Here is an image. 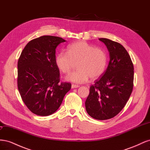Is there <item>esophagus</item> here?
<instances>
[{
  "instance_id": "1",
  "label": "esophagus",
  "mask_w": 150,
  "mask_h": 150,
  "mask_svg": "<svg viewBox=\"0 0 150 150\" xmlns=\"http://www.w3.org/2000/svg\"><path fill=\"white\" fill-rule=\"evenodd\" d=\"M79 86L76 85V84H72V86H71L72 88H79Z\"/></svg>"
}]
</instances>
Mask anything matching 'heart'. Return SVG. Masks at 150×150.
<instances>
[{
	"mask_svg": "<svg viewBox=\"0 0 150 150\" xmlns=\"http://www.w3.org/2000/svg\"><path fill=\"white\" fill-rule=\"evenodd\" d=\"M77 62L78 69L68 75L66 79L72 83H83L90 77L95 79L102 76L106 66V54L103 49L92 44L78 41L68 46L67 53L59 52L55 58L56 66L64 74L69 73Z\"/></svg>",
	"mask_w": 150,
	"mask_h": 150,
	"instance_id": "obj_1",
	"label": "heart"
}]
</instances>
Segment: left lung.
<instances>
[{
    "instance_id": "8db88e82",
    "label": "left lung",
    "mask_w": 150,
    "mask_h": 150,
    "mask_svg": "<svg viewBox=\"0 0 150 150\" xmlns=\"http://www.w3.org/2000/svg\"><path fill=\"white\" fill-rule=\"evenodd\" d=\"M110 52L105 72L89 88L85 102L88 115L98 120L111 119L122 110L133 88L134 67L125 48L117 42L99 38Z\"/></svg>"
}]
</instances>
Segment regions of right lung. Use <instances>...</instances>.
<instances>
[{
  "instance_id": "add662e5",
  "label": "right lung",
  "mask_w": 150,
  "mask_h": 150,
  "mask_svg": "<svg viewBox=\"0 0 150 150\" xmlns=\"http://www.w3.org/2000/svg\"><path fill=\"white\" fill-rule=\"evenodd\" d=\"M66 40L44 35L31 40L17 62V87L29 110L39 116L53 114L59 108L70 83L60 81L59 69L55 63L56 49Z\"/></svg>"
}]
</instances>
